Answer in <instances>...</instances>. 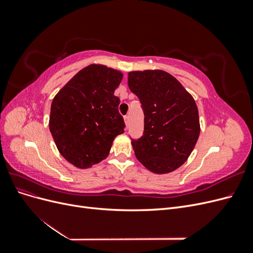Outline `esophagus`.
<instances>
[{"label":"esophagus","mask_w":253,"mask_h":253,"mask_svg":"<svg viewBox=\"0 0 253 253\" xmlns=\"http://www.w3.org/2000/svg\"><path fill=\"white\" fill-rule=\"evenodd\" d=\"M128 116H125V122H126V126H128Z\"/></svg>","instance_id":"obj_1"}]
</instances>
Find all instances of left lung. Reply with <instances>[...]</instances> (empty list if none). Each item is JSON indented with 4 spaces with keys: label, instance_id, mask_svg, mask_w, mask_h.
Wrapping results in <instances>:
<instances>
[{
    "label": "left lung",
    "instance_id": "left-lung-1",
    "mask_svg": "<svg viewBox=\"0 0 253 253\" xmlns=\"http://www.w3.org/2000/svg\"><path fill=\"white\" fill-rule=\"evenodd\" d=\"M127 84L144 115L143 134L132 139L137 159L154 173L176 170L188 159L200 136L194 99L164 71L131 72Z\"/></svg>",
    "mask_w": 253,
    "mask_h": 253
}]
</instances>
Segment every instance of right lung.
<instances>
[{
	"label": "right lung",
	"mask_w": 253,
	"mask_h": 253,
	"mask_svg": "<svg viewBox=\"0 0 253 253\" xmlns=\"http://www.w3.org/2000/svg\"><path fill=\"white\" fill-rule=\"evenodd\" d=\"M122 74L104 65L81 70L53 98L49 131L68 163L86 169L109 155L115 137L125 132L114 96Z\"/></svg>",
	"instance_id": "obj_1"
}]
</instances>
